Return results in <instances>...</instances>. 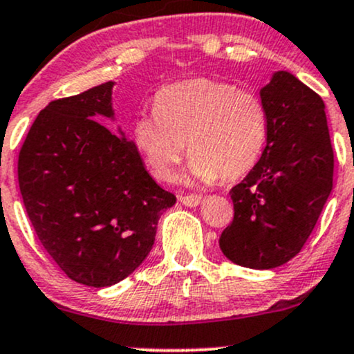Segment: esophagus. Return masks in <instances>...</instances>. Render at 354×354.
Masks as SVG:
<instances>
[{
    "label": "esophagus",
    "instance_id": "obj_1",
    "mask_svg": "<svg viewBox=\"0 0 354 354\" xmlns=\"http://www.w3.org/2000/svg\"><path fill=\"white\" fill-rule=\"evenodd\" d=\"M178 200L181 201V203L185 205V207H189V208H195L198 205L203 201V196L200 195H186V196H180Z\"/></svg>",
    "mask_w": 354,
    "mask_h": 354
}]
</instances>
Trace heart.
I'll return each mask as SVG.
<instances>
[{"label": "heart", "mask_w": 354, "mask_h": 354, "mask_svg": "<svg viewBox=\"0 0 354 354\" xmlns=\"http://www.w3.org/2000/svg\"><path fill=\"white\" fill-rule=\"evenodd\" d=\"M269 119L257 94L220 80L193 79L158 92L153 114L134 124V141L158 180L171 181L186 153L189 174L236 180L262 156Z\"/></svg>", "instance_id": "heart-1"}]
</instances>
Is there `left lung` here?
<instances>
[{
	"mask_svg": "<svg viewBox=\"0 0 354 354\" xmlns=\"http://www.w3.org/2000/svg\"><path fill=\"white\" fill-rule=\"evenodd\" d=\"M267 145L257 165L230 189L234 221L220 236L228 260L275 269L301 252L333 189V156L324 102L286 70L260 88Z\"/></svg>",
	"mask_w": 354,
	"mask_h": 354,
	"instance_id": "1",
	"label": "left lung"
}]
</instances>
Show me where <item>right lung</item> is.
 Wrapping results in <instances>:
<instances>
[{"label": "right lung", "mask_w": 354, "mask_h": 354, "mask_svg": "<svg viewBox=\"0 0 354 354\" xmlns=\"http://www.w3.org/2000/svg\"><path fill=\"white\" fill-rule=\"evenodd\" d=\"M114 85L50 102L18 159L38 240L72 281L91 287L133 274L154 245L159 216L176 203L147 173L136 142L100 124L115 120Z\"/></svg>", "instance_id": "right-lung-1"}]
</instances>
